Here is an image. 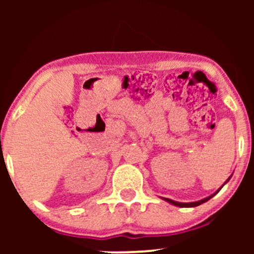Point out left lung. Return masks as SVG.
Instances as JSON below:
<instances>
[{
  "mask_svg": "<svg viewBox=\"0 0 254 254\" xmlns=\"http://www.w3.org/2000/svg\"><path fill=\"white\" fill-rule=\"evenodd\" d=\"M233 176V174H232ZM232 176H230L228 179L226 180V183H228V180L230 179V178H232ZM224 183V184H226ZM224 184L222 186H221L220 189H218V190L215 192V193H212L211 196H209V197H205V198H203V199H200V200H197V202H191V203H182V202H176V200H173V199H170V198H162V199L164 200H166V202H168V203H171V204H173V205H176V206H180V208H193V206H198V205H200V204H203V203H205V202H208L209 199H210V198H212L215 196V194L217 193L218 191L221 190V189L223 188L224 186Z\"/></svg>",
  "mask_w": 254,
  "mask_h": 254,
  "instance_id": "1",
  "label": "left lung"
}]
</instances>
